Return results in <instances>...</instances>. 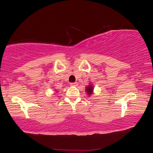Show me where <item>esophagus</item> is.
I'll return each instance as SVG.
<instances>
[{"instance_id":"34e87169","label":"esophagus","mask_w":153,"mask_h":153,"mask_svg":"<svg viewBox=\"0 0 153 153\" xmlns=\"http://www.w3.org/2000/svg\"><path fill=\"white\" fill-rule=\"evenodd\" d=\"M71 86H77V82H72L70 84Z\"/></svg>"}]
</instances>
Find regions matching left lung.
I'll list each match as a JSON object with an SVG mask.
<instances>
[{
  "instance_id": "obj_1",
  "label": "left lung",
  "mask_w": 153,
  "mask_h": 153,
  "mask_svg": "<svg viewBox=\"0 0 153 153\" xmlns=\"http://www.w3.org/2000/svg\"><path fill=\"white\" fill-rule=\"evenodd\" d=\"M92 90H93V88L92 86H88L86 89V91L87 92L88 94H92Z\"/></svg>"
}]
</instances>
